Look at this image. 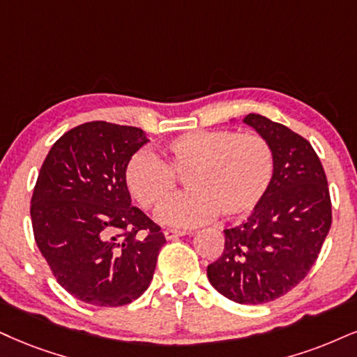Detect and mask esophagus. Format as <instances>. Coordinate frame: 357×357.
Instances as JSON below:
<instances>
[{
	"label": "esophagus",
	"mask_w": 357,
	"mask_h": 357,
	"mask_svg": "<svg viewBox=\"0 0 357 357\" xmlns=\"http://www.w3.org/2000/svg\"><path fill=\"white\" fill-rule=\"evenodd\" d=\"M185 233L187 231H183V230H174V228H167V230L164 231V235H165L167 240H175V238H178V236H183Z\"/></svg>",
	"instance_id": "obj_1"
}]
</instances>
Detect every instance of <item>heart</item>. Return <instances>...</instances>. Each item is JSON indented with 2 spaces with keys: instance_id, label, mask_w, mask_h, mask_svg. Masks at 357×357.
Here are the masks:
<instances>
[{
  "instance_id": "obj_1",
  "label": "heart",
  "mask_w": 357,
  "mask_h": 357,
  "mask_svg": "<svg viewBox=\"0 0 357 357\" xmlns=\"http://www.w3.org/2000/svg\"><path fill=\"white\" fill-rule=\"evenodd\" d=\"M275 151L257 132L190 130L155 153L139 151L126 165V185L145 210L162 204L187 178L189 192L157 210L164 225H200L220 212L225 218L250 213L261 204L275 177Z\"/></svg>"
}]
</instances>
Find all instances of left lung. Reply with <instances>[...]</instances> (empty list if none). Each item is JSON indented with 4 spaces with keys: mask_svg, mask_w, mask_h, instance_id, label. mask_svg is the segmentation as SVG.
Masks as SVG:
<instances>
[{
    "mask_svg": "<svg viewBox=\"0 0 357 357\" xmlns=\"http://www.w3.org/2000/svg\"><path fill=\"white\" fill-rule=\"evenodd\" d=\"M245 122L275 151L270 190L248 220L223 230L222 257L206 268L218 293L240 305H261L300 284L319 257L333 222L328 178L305 137L259 114Z\"/></svg>",
    "mask_w": 357,
    "mask_h": 357,
    "instance_id": "left-lung-1",
    "label": "left lung"
}]
</instances>
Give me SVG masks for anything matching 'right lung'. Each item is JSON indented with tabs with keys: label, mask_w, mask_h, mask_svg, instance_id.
<instances>
[{
	"label": "right lung",
	"mask_w": 357,
	"mask_h": 357,
	"mask_svg": "<svg viewBox=\"0 0 357 357\" xmlns=\"http://www.w3.org/2000/svg\"><path fill=\"white\" fill-rule=\"evenodd\" d=\"M147 142L137 127L86 122L56 140L39 170L34 240L57 283L87 305H129L152 281L165 235L130 205L124 177Z\"/></svg>",
	"instance_id": "add662e5"
}]
</instances>
